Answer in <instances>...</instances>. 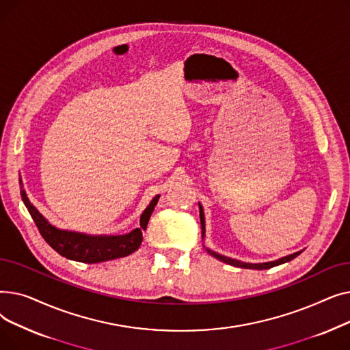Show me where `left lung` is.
<instances>
[{
	"label": "left lung",
	"instance_id": "1",
	"mask_svg": "<svg viewBox=\"0 0 350 350\" xmlns=\"http://www.w3.org/2000/svg\"><path fill=\"white\" fill-rule=\"evenodd\" d=\"M198 208H200V223H201V231H203V238L206 237V219H204V210H203V206H201L198 203ZM207 252L210 255H213L214 258H217L218 261H223L226 264H230L232 267H238V268H247V269H268V268H272V267H277V265H281V264H285L293 258H297V256L302 252V251H298V252H293L291 255H286V256H282V258L277 260V261H269V262H261V264H251V262H243V261H238V260H234V258H228V256H224V255H219L208 248H206Z\"/></svg>",
	"mask_w": 350,
	"mask_h": 350
}]
</instances>
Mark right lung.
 Returning a JSON list of instances; mask_svg holds the SVG:
<instances>
[{"mask_svg":"<svg viewBox=\"0 0 350 350\" xmlns=\"http://www.w3.org/2000/svg\"><path fill=\"white\" fill-rule=\"evenodd\" d=\"M21 186V197L25 207L28 208L33 223L38 227L44 240L57 251L59 255L65 256L68 260L85 262V264H96L103 261H110L122 258V256L131 255L135 252L142 241H143V231L149 223L150 215L157 204L159 197L156 196L150 204L146 207L143 214L140 215V226L129 231L126 234L116 235H88L83 232L59 230L49 224L45 217L35 208L27 197V193L23 187V181L20 178Z\"/></svg>","mask_w":350,"mask_h":350,"instance_id":"1","label":"right lung"}]
</instances>
